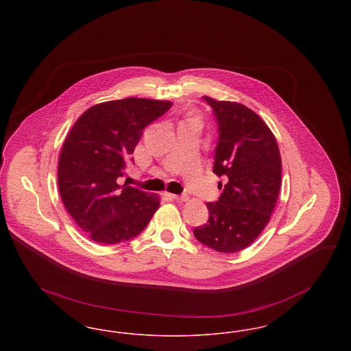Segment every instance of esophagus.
<instances>
[{
  "mask_svg": "<svg viewBox=\"0 0 351 351\" xmlns=\"http://www.w3.org/2000/svg\"><path fill=\"white\" fill-rule=\"evenodd\" d=\"M168 197L172 200L185 201L188 200L186 195H173V193H167Z\"/></svg>",
  "mask_w": 351,
  "mask_h": 351,
  "instance_id": "1",
  "label": "esophagus"
}]
</instances>
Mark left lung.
Returning a JSON list of instances; mask_svg holds the SVG:
<instances>
[{
	"instance_id": "8db88e82",
	"label": "left lung",
	"mask_w": 351,
	"mask_h": 351,
	"mask_svg": "<svg viewBox=\"0 0 351 351\" xmlns=\"http://www.w3.org/2000/svg\"><path fill=\"white\" fill-rule=\"evenodd\" d=\"M218 129L213 172L223 176L208 222L193 229L205 246L223 254L246 249L266 228L279 196L282 159L263 119L242 104L204 96Z\"/></svg>"
}]
</instances>
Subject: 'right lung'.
<instances>
[{"label":"right lung","mask_w":351,"mask_h":351,"mask_svg":"<svg viewBox=\"0 0 351 351\" xmlns=\"http://www.w3.org/2000/svg\"><path fill=\"white\" fill-rule=\"evenodd\" d=\"M172 106L169 101L123 99L89 108L60 152L58 183L63 204L84 233L99 243L129 241L150 222L159 199L118 185L143 130Z\"/></svg>","instance_id":"right-lung-1"}]
</instances>
